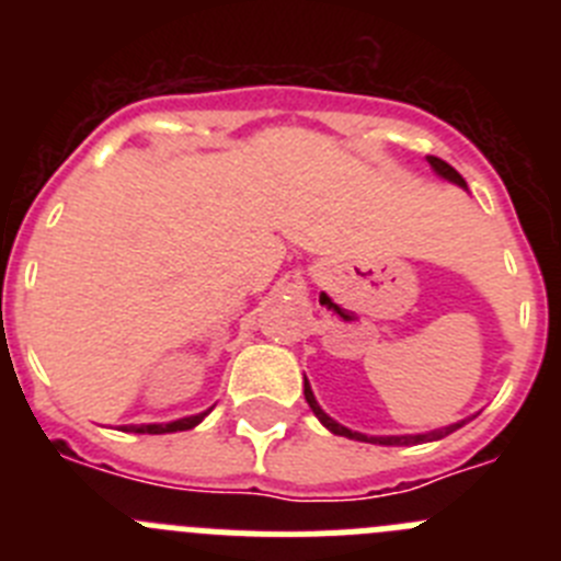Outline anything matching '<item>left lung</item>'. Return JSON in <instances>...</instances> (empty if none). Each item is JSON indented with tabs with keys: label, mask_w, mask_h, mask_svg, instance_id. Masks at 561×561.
Here are the masks:
<instances>
[{
	"label": "left lung",
	"mask_w": 561,
	"mask_h": 561,
	"mask_svg": "<svg viewBox=\"0 0 561 561\" xmlns=\"http://www.w3.org/2000/svg\"><path fill=\"white\" fill-rule=\"evenodd\" d=\"M430 165H433L435 171H438L440 176H444V180L455 182V185H460V187H466L463 176H460V173L455 171V168L449 165V162L438 160V157H430ZM304 393H306V401H309L311 413H314L317 419L323 421L325 427H329L331 433H334V435H345V438H351V440H368V444H385V447H393V444H396V447H399V444H421V440H438V438H447L449 433H455V430H458L460 424H463V421H460V424H449V427L435 430V433H427V435H388V438H376V435H370V438H368V435L354 433V430L342 427V424H336L334 419H329V415H325L323 410H320V404H317L314 393H311V388H309V381H304Z\"/></svg>",
	"instance_id": "8db88e82"
}]
</instances>
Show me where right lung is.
Listing matches in <instances>:
<instances>
[{
  "label": "right lung",
  "mask_w": 561,
  "mask_h": 561,
  "mask_svg": "<svg viewBox=\"0 0 561 561\" xmlns=\"http://www.w3.org/2000/svg\"><path fill=\"white\" fill-rule=\"evenodd\" d=\"M207 413L191 415V419H180L171 421V424H142V427H131V433H148V435H162V433H182V430H193L205 419Z\"/></svg>",
  "instance_id": "add662e5"
}]
</instances>
